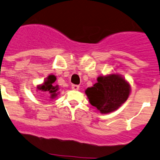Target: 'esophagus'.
<instances>
[{
	"mask_svg": "<svg viewBox=\"0 0 160 160\" xmlns=\"http://www.w3.org/2000/svg\"><path fill=\"white\" fill-rule=\"evenodd\" d=\"M72 89L75 90V91H78L79 90V86L78 85H72Z\"/></svg>",
	"mask_w": 160,
	"mask_h": 160,
	"instance_id": "34e87169",
	"label": "esophagus"
}]
</instances>
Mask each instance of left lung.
<instances>
[{"instance_id":"1","label":"left lung","mask_w":160,"mask_h":160,"mask_svg":"<svg viewBox=\"0 0 160 160\" xmlns=\"http://www.w3.org/2000/svg\"><path fill=\"white\" fill-rule=\"evenodd\" d=\"M129 83L118 74L101 76L97 82L86 90L90 104L101 113L115 111L128 98Z\"/></svg>"}]
</instances>
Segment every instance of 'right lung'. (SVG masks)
Segmentation results:
<instances>
[{
    "mask_svg": "<svg viewBox=\"0 0 160 160\" xmlns=\"http://www.w3.org/2000/svg\"><path fill=\"white\" fill-rule=\"evenodd\" d=\"M56 80V78L54 75H50L46 78V80L44 81V82L41 84V85H38L37 87L38 91H41L42 92H46L47 94L50 95L51 99L55 98V96H57L58 94V90L59 88L58 86H55L54 82Z\"/></svg>",
    "mask_w": 160,
    "mask_h": 160,
    "instance_id": "add662e5",
    "label": "right lung"
}]
</instances>
